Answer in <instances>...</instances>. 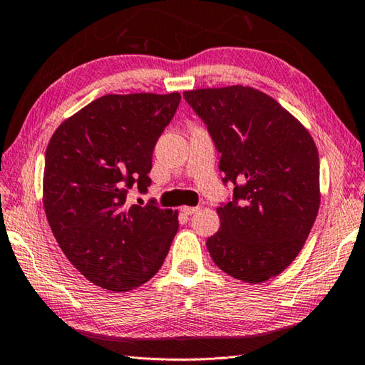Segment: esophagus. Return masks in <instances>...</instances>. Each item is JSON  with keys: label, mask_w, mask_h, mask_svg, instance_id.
Segmentation results:
<instances>
[{"label": "esophagus", "mask_w": 365, "mask_h": 365, "mask_svg": "<svg viewBox=\"0 0 365 365\" xmlns=\"http://www.w3.org/2000/svg\"><path fill=\"white\" fill-rule=\"evenodd\" d=\"M197 211H200V207H193V206H183L182 207V212L183 214H187V215H191V214H195V212H197Z\"/></svg>", "instance_id": "esophagus-1"}]
</instances>
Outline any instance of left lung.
<instances>
[{
    "mask_svg": "<svg viewBox=\"0 0 365 365\" xmlns=\"http://www.w3.org/2000/svg\"><path fill=\"white\" fill-rule=\"evenodd\" d=\"M220 153L233 197L217 207L207 238L212 261L233 279L280 275L306 243L320 206L319 153L307 128L274 98L251 86L183 91Z\"/></svg>",
    "mask_w": 365,
    "mask_h": 365,
    "instance_id": "8db88e82",
    "label": "left lung"
}]
</instances>
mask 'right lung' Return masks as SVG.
<instances>
[{
    "mask_svg": "<svg viewBox=\"0 0 365 365\" xmlns=\"http://www.w3.org/2000/svg\"><path fill=\"white\" fill-rule=\"evenodd\" d=\"M180 93L104 95L53 133L45 154L43 206L66 257L108 292L141 287L163 265L178 212L127 205V191L151 185L153 150Z\"/></svg>",
    "mask_w": 365,
    "mask_h": 365,
    "instance_id": "add662e5",
    "label": "right lung"
}]
</instances>
